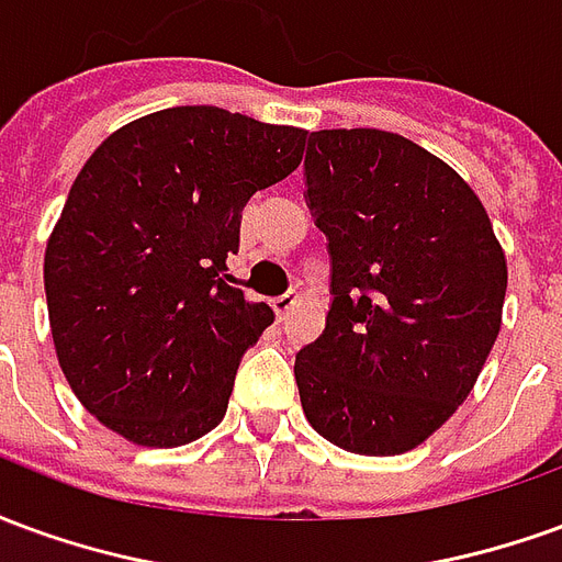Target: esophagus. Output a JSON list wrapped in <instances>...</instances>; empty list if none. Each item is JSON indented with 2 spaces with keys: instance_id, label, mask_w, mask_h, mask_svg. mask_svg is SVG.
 Segmentation results:
<instances>
[{
  "instance_id": "34e87169",
  "label": "esophagus",
  "mask_w": 562,
  "mask_h": 562,
  "mask_svg": "<svg viewBox=\"0 0 562 562\" xmlns=\"http://www.w3.org/2000/svg\"><path fill=\"white\" fill-rule=\"evenodd\" d=\"M294 304H297V294H282V297H273V313H277V318L282 322V318H289Z\"/></svg>"
}]
</instances>
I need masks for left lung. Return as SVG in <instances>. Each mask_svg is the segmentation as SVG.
<instances>
[{"label":"left lung","mask_w":562,"mask_h":562,"mask_svg":"<svg viewBox=\"0 0 562 562\" xmlns=\"http://www.w3.org/2000/svg\"><path fill=\"white\" fill-rule=\"evenodd\" d=\"M304 168L334 292L322 337L294 358L306 422L355 454L413 451L494 349L506 252L472 186L403 135L322 128Z\"/></svg>","instance_id":"obj_1"}]
</instances>
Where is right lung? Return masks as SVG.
<instances>
[{
    "label": "right lung",
    "instance_id": "add662e5",
    "mask_svg": "<svg viewBox=\"0 0 562 562\" xmlns=\"http://www.w3.org/2000/svg\"><path fill=\"white\" fill-rule=\"evenodd\" d=\"M304 140L186 104L116 128L80 168L47 237L44 292L59 367L108 430L177 448L222 422L240 358L273 322L225 261L246 201L301 165Z\"/></svg>",
    "mask_w": 562,
    "mask_h": 562
}]
</instances>
